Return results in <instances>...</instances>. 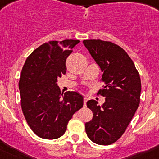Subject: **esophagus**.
Wrapping results in <instances>:
<instances>
[{
  "instance_id": "34e87169",
  "label": "esophagus",
  "mask_w": 159,
  "mask_h": 159,
  "mask_svg": "<svg viewBox=\"0 0 159 159\" xmlns=\"http://www.w3.org/2000/svg\"><path fill=\"white\" fill-rule=\"evenodd\" d=\"M87 101H88V98H87L86 96H84V107L86 106Z\"/></svg>"
}]
</instances>
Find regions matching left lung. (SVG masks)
<instances>
[{
	"instance_id": "8db88e82",
	"label": "left lung",
	"mask_w": 159,
	"mask_h": 159,
	"mask_svg": "<svg viewBox=\"0 0 159 159\" xmlns=\"http://www.w3.org/2000/svg\"><path fill=\"white\" fill-rule=\"evenodd\" d=\"M83 43L102 70L100 81L104 85L97 95L105 97L102 107L94 99L87 102L93 117L85 123V130L93 143L111 145L127 130L139 105L141 80L134 62L121 47L101 40Z\"/></svg>"
}]
</instances>
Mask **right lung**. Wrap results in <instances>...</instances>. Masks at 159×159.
Here are the masks:
<instances>
[{"instance_id":"obj_1","label":"right lung","mask_w":159,"mask_h":159,"mask_svg":"<svg viewBox=\"0 0 159 159\" xmlns=\"http://www.w3.org/2000/svg\"><path fill=\"white\" fill-rule=\"evenodd\" d=\"M80 40H52L35 49L25 60L19 80L22 111L37 136L61 137L84 98L76 92L61 93L57 78L67 71L66 60Z\"/></svg>"}]
</instances>
